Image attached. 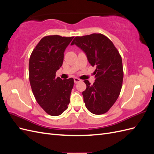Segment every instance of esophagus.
<instances>
[{
    "mask_svg": "<svg viewBox=\"0 0 154 154\" xmlns=\"http://www.w3.org/2000/svg\"><path fill=\"white\" fill-rule=\"evenodd\" d=\"M80 81H81L80 79H79L78 78H74V83H77L78 82H80Z\"/></svg>",
    "mask_w": 154,
    "mask_h": 154,
    "instance_id": "34e87169",
    "label": "esophagus"
}]
</instances>
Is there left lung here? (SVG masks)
Listing matches in <instances>:
<instances>
[{"label":"left lung","instance_id":"8db88e82","mask_svg":"<svg viewBox=\"0 0 154 154\" xmlns=\"http://www.w3.org/2000/svg\"><path fill=\"white\" fill-rule=\"evenodd\" d=\"M74 44L85 53L91 66L96 67L94 83L84 81L87 88L82 94L86 108L94 114H105L117 100L122 89V57L112 41L100 33L76 36L71 45Z\"/></svg>","mask_w":154,"mask_h":154}]
</instances>
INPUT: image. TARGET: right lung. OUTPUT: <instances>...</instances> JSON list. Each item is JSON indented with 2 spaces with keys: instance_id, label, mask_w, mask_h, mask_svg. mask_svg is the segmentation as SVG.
<instances>
[{
  "instance_id": "obj_1",
  "label": "right lung",
  "mask_w": 154,
  "mask_h": 154,
  "mask_svg": "<svg viewBox=\"0 0 154 154\" xmlns=\"http://www.w3.org/2000/svg\"><path fill=\"white\" fill-rule=\"evenodd\" d=\"M74 37L46 36L42 38L31 54L29 78L37 103L45 112L53 116L67 109L74 85L71 78L62 80L56 72L62 66L66 48Z\"/></svg>"
}]
</instances>
